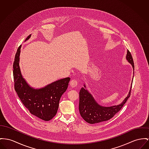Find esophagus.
<instances>
[{
	"label": "esophagus",
	"mask_w": 149,
	"mask_h": 149,
	"mask_svg": "<svg viewBox=\"0 0 149 149\" xmlns=\"http://www.w3.org/2000/svg\"><path fill=\"white\" fill-rule=\"evenodd\" d=\"M77 84H78L77 81L75 79H72L71 81L70 82V85L72 88L76 87L77 86Z\"/></svg>",
	"instance_id": "34e87169"
}]
</instances>
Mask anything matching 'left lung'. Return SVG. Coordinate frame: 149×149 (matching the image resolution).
Here are the masks:
<instances>
[{
  "label": "left lung",
  "instance_id": "obj_1",
  "mask_svg": "<svg viewBox=\"0 0 149 149\" xmlns=\"http://www.w3.org/2000/svg\"><path fill=\"white\" fill-rule=\"evenodd\" d=\"M127 60L132 64L134 70V64L132 56L129 50L127 51ZM133 82V81H132ZM85 88V85H84ZM131 89L128 96L119 105L111 107H103L99 105L87 90L81 88L79 93V113L83 119L90 124H95L109 120L120 111L130 96Z\"/></svg>",
  "mask_w": 149,
  "mask_h": 149
}]
</instances>
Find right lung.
Here are the masks:
<instances>
[{"mask_svg": "<svg viewBox=\"0 0 149 149\" xmlns=\"http://www.w3.org/2000/svg\"><path fill=\"white\" fill-rule=\"evenodd\" d=\"M31 34L25 39L28 40ZM16 53L13 64L14 87L21 102L33 115L45 121H49L57 113L59 100L67 89L70 77L59 79L46 87L35 89L30 87L23 79L19 66L20 49Z\"/></svg>", "mask_w": 149, "mask_h": 149, "instance_id": "1", "label": "right lung"}]
</instances>
